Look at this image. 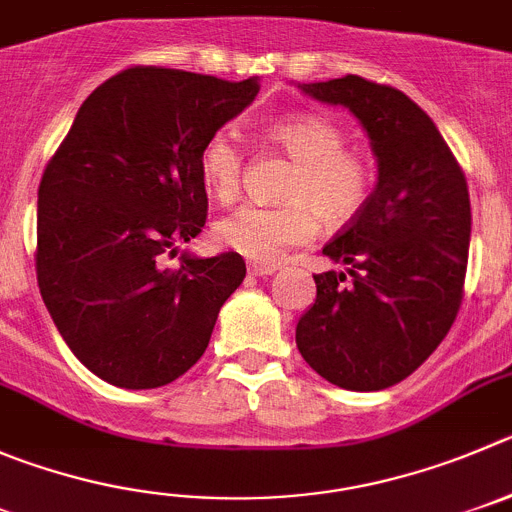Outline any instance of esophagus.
<instances>
[{
  "mask_svg": "<svg viewBox=\"0 0 512 512\" xmlns=\"http://www.w3.org/2000/svg\"><path fill=\"white\" fill-rule=\"evenodd\" d=\"M275 270H278L275 265H257V262L250 265V275H255V278H267V275H272Z\"/></svg>",
  "mask_w": 512,
  "mask_h": 512,
  "instance_id": "esophagus-1",
  "label": "esophagus"
}]
</instances>
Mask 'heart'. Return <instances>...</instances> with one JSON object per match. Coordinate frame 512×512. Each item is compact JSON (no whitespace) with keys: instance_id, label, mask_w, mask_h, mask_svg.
<instances>
[{"instance_id":"obj_1","label":"heart","mask_w":512,"mask_h":512,"mask_svg":"<svg viewBox=\"0 0 512 512\" xmlns=\"http://www.w3.org/2000/svg\"><path fill=\"white\" fill-rule=\"evenodd\" d=\"M265 138L283 151L293 169L280 189L283 204H245L214 227L217 240L247 260L278 262L293 247L305 245L318 229L353 222L371 202L376 186L374 164L346 146V131L318 113H293L265 128ZM199 181L217 202L240 197L245 154L232 133L214 131L199 148Z\"/></svg>"}]
</instances>
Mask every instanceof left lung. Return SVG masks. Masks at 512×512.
<instances>
[{"mask_svg": "<svg viewBox=\"0 0 512 512\" xmlns=\"http://www.w3.org/2000/svg\"><path fill=\"white\" fill-rule=\"evenodd\" d=\"M346 105L379 159L371 202L323 247L346 262L321 272L298 321L300 356L351 391L399 384L432 356L460 313L470 250V191L462 166L412 98L361 75L300 85Z\"/></svg>", "mask_w": 512, "mask_h": 512, "instance_id": "8db88e82", "label": "left lung"}]
</instances>
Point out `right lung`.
I'll return each mask as SVG.
<instances>
[{
    "label": "right lung",
    "instance_id": "add662e5",
    "mask_svg": "<svg viewBox=\"0 0 512 512\" xmlns=\"http://www.w3.org/2000/svg\"><path fill=\"white\" fill-rule=\"evenodd\" d=\"M257 80L133 65L93 90L37 191L35 270L70 351L121 389L171 384L207 351L245 280L237 252L181 257L207 222L202 143L255 100Z\"/></svg>",
    "mask_w": 512,
    "mask_h": 512
}]
</instances>
